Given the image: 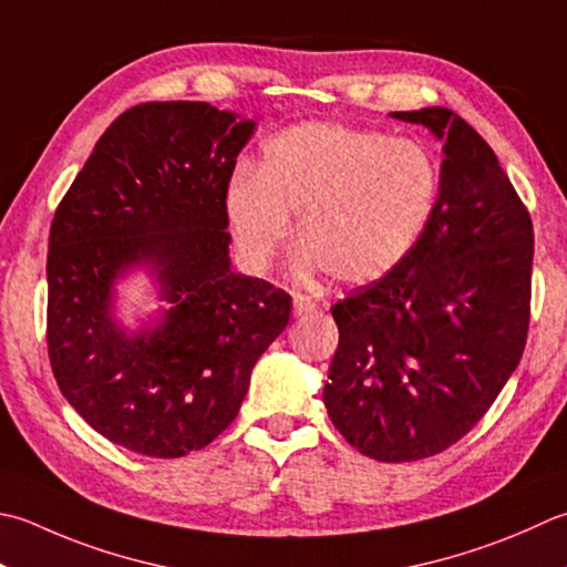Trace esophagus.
I'll return each instance as SVG.
<instances>
[{
  "instance_id": "1",
  "label": "esophagus",
  "mask_w": 567,
  "mask_h": 567,
  "mask_svg": "<svg viewBox=\"0 0 567 567\" xmlns=\"http://www.w3.org/2000/svg\"><path fill=\"white\" fill-rule=\"evenodd\" d=\"M315 309H317V305L307 295H295L292 297V312H295V317H307V315H312Z\"/></svg>"
}]
</instances>
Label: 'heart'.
I'll return each mask as SVG.
<instances>
[{
  "label": "heart",
  "mask_w": 567,
  "mask_h": 567,
  "mask_svg": "<svg viewBox=\"0 0 567 567\" xmlns=\"http://www.w3.org/2000/svg\"><path fill=\"white\" fill-rule=\"evenodd\" d=\"M440 202V164L423 142L305 122L265 144L258 172L226 188V214L252 268L272 260L297 214L309 270L341 285L391 275L420 246Z\"/></svg>",
  "instance_id": "b5f03b06"
}]
</instances>
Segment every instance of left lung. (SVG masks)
Returning a JSON list of instances; mask_svg holds the SVG:
<instances>
[{
    "label": "left lung",
    "mask_w": 567,
    "mask_h": 567,
    "mask_svg": "<svg viewBox=\"0 0 567 567\" xmlns=\"http://www.w3.org/2000/svg\"><path fill=\"white\" fill-rule=\"evenodd\" d=\"M393 117L445 142L440 202L420 246L331 307L339 347L324 405L379 462L445 452L480 423L526 347L534 224L489 144L447 107Z\"/></svg>",
    "instance_id": "8db88e82"
}]
</instances>
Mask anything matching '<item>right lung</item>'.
Returning <instances> with one entry per match:
<instances>
[{"label": "right lung", "mask_w": 567, "mask_h": 567, "mask_svg": "<svg viewBox=\"0 0 567 567\" xmlns=\"http://www.w3.org/2000/svg\"><path fill=\"white\" fill-rule=\"evenodd\" d=\"M255 130L194 100L142 103L97 140L55 208L47 341L75 413L105 440L174 460L236 420L250 371L292 297L230 270L226 188ZM132 264L173 305L154 330L114 324L112 282Z\"/></svg>", "instance_id": "1"}]
</instances>
